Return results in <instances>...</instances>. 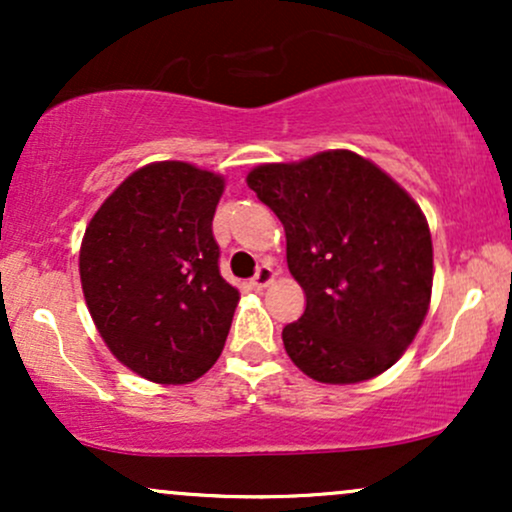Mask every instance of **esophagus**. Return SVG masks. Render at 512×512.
<instances>
[{"instance_id":"obj_1","label":"esophagus","mask_w":512,"mask_h":512,"mask_svg":"<svg viewBox=\"0 0 512 512\" xmlns=\"http://www.w3.org/2000/svg\"><path fill=\"white\" fill-rule=\"evenodd\" d=\"M276 279V272L272 267H269V264H262V267H257V272H255V276H252L250 279V286L252 289H267L269 284H272V281Z\"/></svg>"}]
</instances>
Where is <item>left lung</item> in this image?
<instances>
[{
	"label": "left lung",
	"mask_w": 512,
	"mask_h": 512,
	"mask_svg": "<svg viewBox=\"0 0 512 512\" xmlns=\"http://www.w3.org/2000/svg\"><path fill=\"white\" fill-rule=\"evenodd\" d=\"M248 187L279 216L305 313L281 332L308 378L354 385L395 366L424 325L433 243L419 204L349 149L262 163Z\"/></svg>",
	"instance_id": "left-lung-1"
}]
</instances>
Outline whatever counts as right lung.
Returning a JSON list of instances; mask_svg holds the SVG:
<instances>
[{"label":"right lung","instance_id":"obj_1","mask_svg":"<svg viewBox=\"0 0 512 512\" xmlns=\"http://www.w3.org/2000/svg\"><path fill=\"white\" fill-rule=\"evenodd\" d=\"M226 180L185 161L127 175L88 221L81 289L105 346L151 383L185 385L221 356L240 301L211 233Z\"/></svg>","mask_w":512,"mask_h":512}]
</instances>
